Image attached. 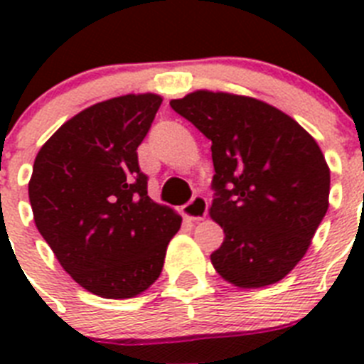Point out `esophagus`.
I'll return each instance as SVG.
<instances>
[{
  "label": "esophagus",
  "mask_w": 364,
  "mask_h": 364,
  "mask_svg": "<svg viewBox=\"0 0 364 364\" xmlns=\"http://www.w3.org/2000/svg\"><path fill=\"white\" fill-rule=\"evenodd\" d=\"M182 213L184 217H188L189 220H202V218L208 215V200L200 195H195L188 204L182 208Z\"/></svg>",
  "instance_id": "34e87169"
}]
</instances>
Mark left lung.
<instances>
[{"label": "left lung", "instance_id": "8db88e82", "mask_svg": "<svg viewBox=\"0 0 364 364\" xmlns=\"http://www.w3.org/2000/svg\"><path fill=\"white\" fill-rule=\"evenodd\" d=\"M169 105L211 140L210 215L226 235L213 268L237 288L284 279L328 210L330 167L315 138L252 96L200 89Z\"/></svg>", "mask_w": 364, "mask_h": 364}]
</instances>
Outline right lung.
<instances>
[{"mask_svg":"<svg viewBox=\"0 0 364 364\" xmlns=\"http://www.w3.org/2000/svg\"><path fill=\"white\" fill-rule=\"evenodd\" d=\"M162 104L153 92L105 100L74 114L38 151L28 200L38 231L74 281L131 299L160 277L182 217L147 195L138 167Z\"/></svg>","mask_w":364,"mask_h":364,"instance_id":"obj_1","label":"right lung"}]
</instances>
